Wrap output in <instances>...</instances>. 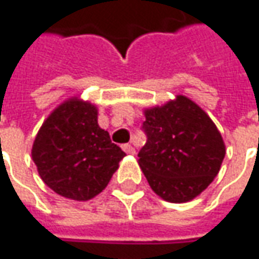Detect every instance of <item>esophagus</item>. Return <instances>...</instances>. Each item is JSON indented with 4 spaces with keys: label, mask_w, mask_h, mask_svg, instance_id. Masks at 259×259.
Masks as SVG:
<instances>
[{
    "label": "esophagus",
    "mask_w": 259,
    "mask_h": 259,
    "mask_svg": "<svg viewBox=\"0 0 259 259\" xmlns=\"http://www.w3.org/2000/svg\"><path fill=\"white\" fill-rule=\"evenodd\" d=\"M123 150L126 152V153H129V155H135L136 153V150H135V147L132 146V145H123Z\"/></svg>",
    "instance_id": "obj_1"
}]
</instances>
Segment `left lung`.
<instances>
[{
  "label": "left lung",
  "instance_id": "obj_1",
  "mask_svg": "<svg viewBox=\"0 0 259 259\" xmlns=\"http://www.w3.org/2000/svg\"><path fill=\"white\" fill-rule=\"evenodd\" d=\"M146 143L139 165L150 188L167 202H188L218 175L225 145L209 116L185 96L145 112Z\"/></svg>",
  "mask_w": 259,
  "mask_h": 259
}]
</instances>
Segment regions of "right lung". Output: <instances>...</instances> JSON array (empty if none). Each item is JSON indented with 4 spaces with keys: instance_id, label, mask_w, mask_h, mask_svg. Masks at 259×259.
I'll return each instance as SVG.
<instances>
[{
    "instance_id": "add662e5",
    "label": "right lung",
    "mask_w": 259,
    "mask_h": 259,
    "mask_svg": "<svg viewBox=\"0 0 259 259\" xmlns=\"http://www.w3.org/2000/svg\"><path fill=\"white\" fill-rule=\"evenodd\" d=\"M31 155L44 183L74 201L99 195L126 156L97 124V109L77 99L58 106L42 123Z\"/></svg>"
}]
</instances>
